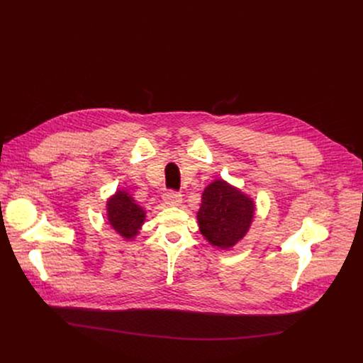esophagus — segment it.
Returning a JSON list of instances; mask_svg holds the SVG:
<instances>
[{
  "mask_svg": "<svg viewBox=\"0 0 363 363\" xmlns=\"http://www.w3.org/2000/svg\"><path fill=\"white\" fill-rule=\"evenodd\" d=\"M181 202H182V196L178 192L169 191L164 195V203L168 206H178Z\"/></svg>",
  "mask_w": 363,
  "mask_h": 363,
  "instance_id": "1",
  "label": "esophagus"
}]
</instances>
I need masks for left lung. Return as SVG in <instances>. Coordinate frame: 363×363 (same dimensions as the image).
Wrapping results in <instances>:
<instances>
[{
  "label": "left lung",
  "instance_id": "8db88e82",
  "mask_svg": "<svg viewBox=\"0 0 363 363\" xmlns=\"http://www.w3.org/2000/svg\"><path fill=\"white\" fill-rule=\"evenodd\" d=\"M254 214V199L221 178L205 186L196 220L206 241L213 247L230 250L247 235Z\"/></svg>",
  "mask_w": 363,
  "mask_h": 363
}]
</instances>
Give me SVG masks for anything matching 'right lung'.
Masks as SVG:
<instances>
[{
    "instance_id": "1",
    "label": "right lung",
    "mask_w": 363,
    "mask_h": 363,
    "mask_svg": "<svg viewBox=\"0 0 363 363\" xmlns=\"http://www.w3.org/2000/svg\"><path fill=\"white\" fill-rule=\"evenodd\" d=\"M109 225L126 241H133L146 220V211L125 189H116L106 201Z\"/></svg>"
}]
</instances>
